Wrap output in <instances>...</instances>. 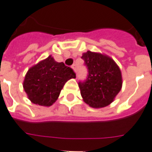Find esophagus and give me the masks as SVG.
<instances>
[{"instance_id": "1", "label": "esophagus", "mask_w": 152, "mask_h": 152, "mask_svg": "<svg viewBox=\"0 0 152 152\" xmlns=\"http://www.w3.org/2000/svg\"><path fill=\"white\" fill-rule=\"evenodd\" d=\"M72 69H74V72H76V70H77V65H76V64H73V65H72Z\"/></svg>"}]
</instances>
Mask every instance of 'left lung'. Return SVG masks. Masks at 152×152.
<instances>
[{"instance_id": "8db88e82", "label": "left lung", "mask_w": 152, "mask_h": 152, "mask_svg": "<svg viewBox=\"0 0 152 152\" xmlns=\"http://www.w3.org/2000/svg\"><path fill=\"white\" fill-rule=\"evenodd\" d=\"M81 58L88 72L84 81L78 83L84 102L93 108L110 105L122 87L119 66L111 58L89 50Z\"/></svg>"}]
</instances>
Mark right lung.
I'll use <instances>...</instances> for the list:
<instances>
[{
	"mask_svg": "<svg viewBox=\"0 0 152 152\" xmlns=\"http://www.w3.org/2000/svg\"><path fill=\"white\" fill-rule=\"evenodd\" d=\"M72 78H76L74 71L50 56L28 69L23 88L33 103L50 106L59 97L65 83Z\"/></svg>",
	"mask_w": 152,
	"mask_h": 152,
	"instance_id": "add662e5",
	"label": "right lung"
}]
</instances>
